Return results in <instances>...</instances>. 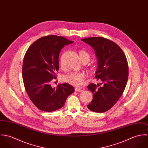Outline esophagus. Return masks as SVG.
<instances>
[{"instance_id": "obj_1", "label": "esophagus", "mask_w": 148, "mask_h": 148, "mask_svg": "<svg viewBox=\"0 0 148 148\" xmlns=\"http://www.w3.org/2000/svg\"><path fill=\"white\" fill-rule=\"evenodd\" d=\"M75 90L76 92H82L83 90L82 89H79V88H76L75 89Z\"/></svg>"}]
</instances>
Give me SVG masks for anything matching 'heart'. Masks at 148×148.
Instances as JSON below:
<instances>
[{
	"instance_id": "1",
	"label": "heart",
	"mask_w": 148,
	"mask_h": 148,
	"mask_svg": "<svg viewBox=\"0 0 148 148\" xmlns=\"http://www.w3.org/2000/svg\"><path fill=\"white\" fill-rule=\"evenodd\" d=\"M81 60L84 62H88L90 59V55L86 51L81 49L79 52ZM60 66L63 68V65L62 60L60 61ZM85 75L82 72H70L63 77V80L66 83L74 86L79 87L83 84Z\"/></svg>"
}]
</instances>
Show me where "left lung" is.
Wrapping results in <instances>:
<instances>
[{
	"instance_id": "obj_1",
	"label": "left lung",
	"mask_w": 148,
	"mask_h": 148,
	"mask_svg": "<svg viewBox=\"0 0 148 148\" xmlns=\"http://www.w3.org/2000/svg\"><path fill=\"white\" fill-rule=\"evenodd\" d=\"M92 46L97 58L96 78L101 83H90L88 89L93 99L87 106L91 111L106 112L117 102L123 93L128 78L127 58L121 48L114 42L102 37L82 39Z\"/></svg>"
}]
</instances>
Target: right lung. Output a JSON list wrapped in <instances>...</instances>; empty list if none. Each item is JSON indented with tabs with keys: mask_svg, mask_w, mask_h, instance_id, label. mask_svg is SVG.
<instances>
[{
	"mask_svg": "<svg viewBox=\"0 0 148 148\" xmlns=\"http://www.w3.org/2000/svg\"><path fill=\"white\" fill-rule=\"evenodd\" d=\"M72 42L63 36H46L33 42L24 55L22 76L25 90L32 103L42 111L60 109L75 92L73 86L67 83L59 84L56 88L51 85L57 78L61 50Z\"/></svg>",
	"mask_w": 148,
	"mask_h": 148,
	"instance_id": "right-lung-1",
	"label": "right lung"
}]
</instances>
